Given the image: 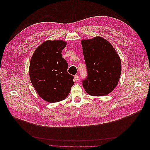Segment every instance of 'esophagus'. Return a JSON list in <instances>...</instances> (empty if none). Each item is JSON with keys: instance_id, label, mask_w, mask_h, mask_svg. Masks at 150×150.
I'll list each match as a JSON object with an SVG mask.
<instances>
[{"instance_id": "obj_1", "label": "esophagus", "mask_w": 150, "mask_h": 150, "mask_svg": "<svg viewBox=\"0 0 150 150\" xmlns=\"http://www.w3.org/2000/svg\"><path fill=\"white\" fill-rule=\"evenodd\" d=\"M74 81H76V82H78V81H79V76L78 75L74 76Z\"/></svg>"}]
</instances>
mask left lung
<instances>
[{"mask_svg":"<svg viewBox=\"0 0 150 150\" xmlns=\"http://www.w3.org/2000/svg\"><path fill=\"white\" fill-rule=\"evenodd\" d=\"M88 76L83 80L86 92L94 96L107 95L116 88L121 62L112 45L101 37L81 40Z\"/></svg>","mask_w":150,"mask_h":150,"instance_id":"left-lung-1","label":"left lung"}]
</instances>
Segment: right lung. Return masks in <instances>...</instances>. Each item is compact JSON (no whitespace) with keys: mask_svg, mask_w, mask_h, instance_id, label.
I'll use <instances>...</instances> for the list:
<instances>
[{"mask_svg":"<svg viewBox=\"0 0 150 150\" xmlns=\"http://www.w3.org/2000/svg\"><path fill=\"white\" fill-rule=\"evenodd\" d=\"M67 44L64 40H47L35 49L31 57L29 76L33 87L44 100H64L74 85V76L68 73V64L62 57Z\"/></svg>","mask_w":150,"mask_h":150,"instance_id":"right-lung-1","label":"right lung"}]
</instances>
